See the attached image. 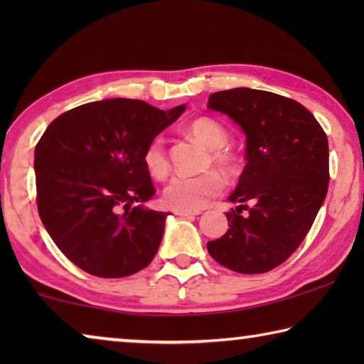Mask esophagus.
<instances>
[{
  "instance_id": "obj_1",
  "label": "esophagus",
  "mask_w": 364,
  "mask_h": 364,
  "mask_svg": "<svg viewBox=\"0 0 364 364\" xmlns=\"http://www.w3.org/2000/svg\"><path fill=\"white\" fill-rule=\"evenodd\" d=\"M175 215L178 217H194V215H199L197 210H175Z\"/></svg>"
}]
</instances>
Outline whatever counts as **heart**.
Segmentation results:
<instances>
[{
    "instance_id": "b5f03b06",
    "label": "heart",
    "mask_w": 364,
    "mask_h": 364,
    "mask_svg": "<svg viewBox=\"0 0 364 364\" xmlns=\"http://www.w3.org/2000/svg\"><path fill=\"white\" fill-rule=\"evenodd\" d=\"M189 133L204 144L210 152L212 162L218 168L230 171L234 159L223 147L228 143V133L218 122L200 117L191 122ZM144 167L152 178L164 180L170 171V160L164 136H156L147 143L144 154ZM223 189V180L215 170L200 175H176L164 188V202L173 210H197L204 207L212 197Z\"/></svg>"
}]
</instances>
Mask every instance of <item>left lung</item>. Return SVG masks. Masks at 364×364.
Listing matches in <instances>:
<instances>
[{"instance_id": "8db88e82", "label": "left lung", "mask_w": 364, "mask_h": 364, "mask_svg": "<svg viewBox=\"0 0 364 364\" xmlns=\"http://www.w3.org/2000/svg\"><path fill=\"white\" fill-rule=\"evenodd\" d=\"M207 106L242 128L247 160L230 196L241 205L226 212L230 228L207 250L236 273H267L297 250L323 205L328 136L300 102L269 91H218Z\"/></svg>"}]
</instances>
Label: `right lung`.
Returning a JSON list of instances; mask_svg holds the SVG:
<instances>
[{"mask_svg": "<svg viewBox=\"0 0 364 364\" xmlns=\"http://www.w3.org/2000/svg\"><path fill=\"white\" fill-rule=\"evenodd\" d=\"M184 109L115 97L67 110L43 133L35 147L40 218L86 273L125 278L156 257L168 213L143 205L156 194L143 154Z\"/></svg>", "mask_w": 364, "mask_h": 364, "instance_id": "1", "label": "right lung"}]
</instances>
